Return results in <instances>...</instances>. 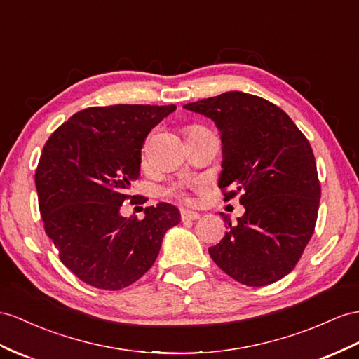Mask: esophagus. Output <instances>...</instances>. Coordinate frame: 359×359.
Masks as SVG:
<instances>
[{
    "label": "esophagus",
    "mask_w": 359,
    "mask_h": 359,
    "mask_svg": "<svg viewBox=\"0 0 359 359\" xmlns=\"http://www.w3.org/2000/svg\"><path fill=\"white\" fill-rule=\"evenodd\" d=\"M182 219H198L200 214L194 212V210H189V209H183L182 210Z\"/></svg>",
    "instance_id": "34e87169"
}]
</instances>
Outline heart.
I'll list each match as a JSON object with an SVG mask.
<instances>
[{"label": "heart", "mask_w": 359, "mask_h": 359, "mask_svg": "<svg viewBox=\"0 0 359 359\" xmlns=\"http://www.w3.org/2000/svg\"><path fill=\"white\" fill-rule=\"evenodd\" d=\"M191 128H194V127H191ZM191 128H189V130H191Z\"/></svg>", "instance_id": "1"}]
</instances>
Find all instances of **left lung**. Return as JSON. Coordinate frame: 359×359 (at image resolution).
Returning <instances> with one entry per match:
<instances>
[{"label": "left lung", "instance_id": "8db88e82", "mask_svg": "<svg viewBox=\"0 0 359 359\" xmlns=\"http://www.w3.org/2000/svg\"><path fill=\"white\" fill-rule=\"evenodd\" d=\"M215 123L222 133L218 187L241 192L245 212L229 223L214 262L247 287H264L287 276L314 233L320 203L311 145L292 119L270 101L229 90L183 106Z\"/></svg>", "mask_w": 359, "mask_h": 359}]
</instances>
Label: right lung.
I'll list each match as a JSON object with an SVG mask.
<instances>
[{
    "mask_svg": "<svg viewBox=\"0 0 359 359\" xmlns=\"http://www.w3.org/2000/svg\"><path fill=\"white\" fill-rule=\"evenodd\" d=\"M174 110L89 107L43 147L34 183L45 232L63 265L92 287L115 291L136 282L158 258L163 235L180 223L179 209L165 201L145 208L142 219L119 212L141 176L147 135Z\"/></svg>",
    "mask_w": 359,
    "mask_h": 359,
    "instance_id": "obj_1",
    "label": "right lung"
}]
</instances>
